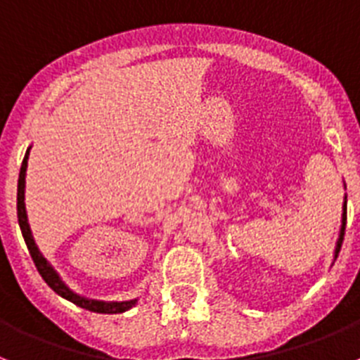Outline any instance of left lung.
Listing matches in <instances>:
<instances>
[{
  "instance_id": "left-lung-1",
  "label": "left lung",
  "mask_w": 360,
  "mask_h": 360,
  "mask_svg": "<svg viewBox=\"0 0 360 360\" xmlns=\"http://www.w3.org/2000/svg\"><path fill=\"white\" fill-rule=\"evenodd\" d=\"M344 231H346V203H344L342 226H340V236H339V241H337V249H335V258H337V256H339V252H340V247H342V241H344Z\"/></svg>"
}]
</instances>
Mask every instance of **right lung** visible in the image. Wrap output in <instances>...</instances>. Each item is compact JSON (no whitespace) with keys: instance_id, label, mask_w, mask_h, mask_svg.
<instances>
[{"instance_id":"add662e5","label":"right lung","mask_w":360,"mask_h":360,"mask_svg":"<svg viewBox=\"0 0 360 360\" xmlns=\"http://www.w3.org/2000/svg\"><path fill=\"white\" fill-rule=\"evenodd\" d=\"M29 152L31 150H27L25 157H23V162H21L20 168V179H18V221H20V229L21 234L25 238L27 249L31 252V258L34 262L36 269H38V273L41 274V278L45 280V283L53 289L54 292H58L60 297H63L65 300L72 302V304H77L78 307H84L87 311H95V313H124V311H128L129 307L135 306V302L137 300H129V302H98V300H89V298L78 297L71 289L65 285L58 278V274L54 273V269L47 264V259L40 255V250L36 247L34 240H32L31 229H29V223H27V214H25V203H23V199H25V172H27V159H29Z\"/></svg>"}]
</instances>
